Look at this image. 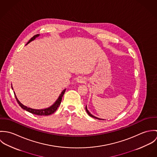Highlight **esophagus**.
<instances>
[{"mask_svg":"<svg viewBox=\"0 0 157 157\" xmlns=\"http://www.w3.org/2000/svg\"><path fill=\"white\" fill-rule=\"evenodd\" d=\"M86 82V80L84 77H78V78H77V82L78 83H83Z\"/></svg>","mask_w":157,"mask_h":157,"instance_id":"obj_1","label":"esophagus"}]
</instances>
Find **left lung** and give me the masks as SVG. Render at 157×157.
I'll use <instances>...</instances> for the list:
<instances>
[{"label":"left lung","mask_w":157,"mask_h":157,"mask_svg":"<svg viewBox=\"0 0 157 157\" xmlns=\"http://www.w3.org/2000/svg\"><path fill=\"white\" fill-rule=\"evenodd\" d=\"M85 109H86V112L88 113V114L90 115V117H93V118H96V119H98V120H105L104 119L99 118H98V117H95V116H94V115H92V114L90 113V111L88 110V109H87V106H86V107H85Z\"/></svg>","instance_id":"obj_1"}]
</instances>
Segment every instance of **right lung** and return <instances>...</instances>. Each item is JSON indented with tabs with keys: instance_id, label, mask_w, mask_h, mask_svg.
Masks as SVG:
<instances>
[{
	"instance_id": "1",
	"label": "right lung",
	"mask_w": 157,
	"mask_h": 157,
	"mask_svg": "<svg viewBox=\"0 0 157 157\" xmlns=\"http://www.w3.org/2000/svg\"><path fill=\"white\" fill-rule=\"evenodd\" d=\"M40 36L39 34H36L35 36H34L26 44V45H28L29 43H30L31 41L34 40L36 39V38H37V37H39ZM11 88H12V90H13V86H11ZM65 90L66 89H65L64 90H63V91L61 92V94H60L59 98L57 99V100L55 101V103L51 105V106H49V108H45V109H32V108H28L27 106L23 105L22 103H21L19 100L17 99L16 94H15V92L14 93V95H15V97L16 98V100L18 103V104L19 105V106L23 109L24 110L28 111V112H30V113H32L33 114H35V115H51L52 113H53L54 112H56V110L57 109V108H59V106H60V103H61V101H62V97L65 92Z\"/></svg>"
}]
</instances>
